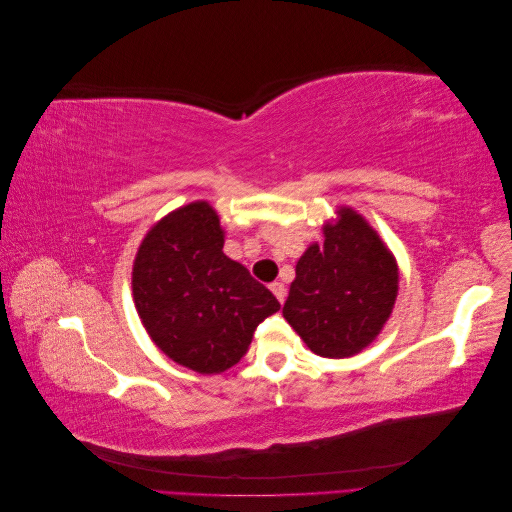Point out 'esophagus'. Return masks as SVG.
<instances>
[{"label": "esophagus", "mask_w": 512, "mask_h": 512, "mask_svg": "<svg viewBox=\"0 0 512 512\" xmlns=\"http://www.w3.org/2000/svg\"><path fill=\"white\" fill-rule=\"evenodd\" d=\"M269 288L275 294V299L280 301V303H284V299H286V286L282 282H273Z\"/></svg>", "instance_id": "34e87169"}]
</instances>
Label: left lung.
Wrapping results in <instances>:
<instances>
[{"label": "left lung", "mask_w": 512, "mask_h": 512, "mask_svg": "<svg viewBox=\"0 0 512 512\" xmlns=\"http://www.w3.org/2000/svg\"><path fill=\"white\" fill-rule=\"evenodd\" d=\"M322 235L299 258L282 314L314 354L346 359L391 318L399 269L376 228L352 207H339Z\"/></svg>", "instance_id": "8db88e82"}]
</instances>
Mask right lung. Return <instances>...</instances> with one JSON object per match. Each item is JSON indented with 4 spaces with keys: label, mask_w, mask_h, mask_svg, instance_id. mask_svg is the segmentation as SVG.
Returning <instances> with one entry per match:
<instances>
[{
    "label": "right lung",
    "mask_w": 512,
    "mask_h": 512,
    "mask_svg": "<svg viewBox=\"0 0 512 512\" xmlns=\"http://www.w3.org/2000/svg\"><path fill=\"white\" fill-rule=\"evenodd\" d=\"M132 294L151 342L207 376L237 365L258 324L280 309L269 288L224 254L220 215L207 200L149 228L134 258Z\"/></svg>",
    "instance_id": "obj_1"
}]
</instances>
